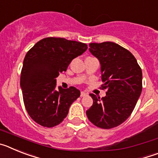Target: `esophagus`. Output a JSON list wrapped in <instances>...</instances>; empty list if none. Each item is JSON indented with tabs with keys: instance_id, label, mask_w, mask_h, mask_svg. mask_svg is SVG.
<instances>
[{
	"instance_id": "1",
	"label": "esophagus",
	"mask_w": 158,
	"mask_h": 158,
	"mask_svg": "<svg viewBox=\"0 0 158 158\" xmlns=\"http://www.w3.org/2000/svg\"><path fill=\"white\" fill-rule=\"evenodd\" d=\"M88 96V93H85V92H81V97H84V96Z\"/></svg>"
}]
</instances>
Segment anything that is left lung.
Listing matches in <instances>:
<instances>
[{"instance_id":"obj_1","label":"left lung","mask_w":158,"mask_h":158,"mask_svg":"<svg viewBox=\"0 0 158 158\" xmlns=\"http://www.w3.org/2000/svg\"><path fill=\"white\" fill-rule=\"evenodd\" d=\"M89 47L101 65L100 89L106 90V96L89 94L93 104L86 115L97 127L111 129L126 121L135 109L142 89V69L133 54L117 43H90Z\"/></svg>"}]
</instances>
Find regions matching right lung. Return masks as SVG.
Instances as JSON below:
<instances>
[{
	"instance_id": "right-lung-1",
	"label": "right lung",
	"mask_w": 158,
	"mask_h": 158,
	"mask_svg": "<svg viewBox=\"0 0 158 158\" xmlns=\"http://www.w3.org/2000/svg\"><path fill=\"white\" fill-rule=\"evenodd\" d=\"M85 43L48 37L27 51L20 74L23 103L28 115L44 127L60 124L81 92L70 86L56 90V77L66 71L73 58L87 50Z\"/></svg>"
}]
</instances>
